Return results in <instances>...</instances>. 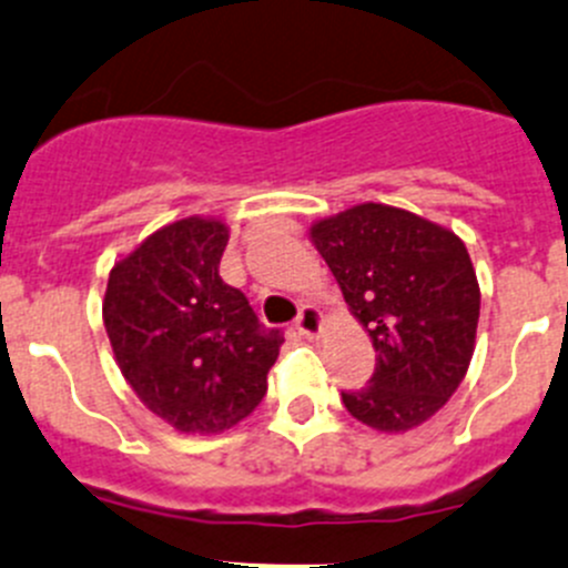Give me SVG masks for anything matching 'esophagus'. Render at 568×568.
I'll list each match as a JSON object with an SVG mask.
<instances>
[{"mask_svg": "<svg viewBox=\"0 0 568 568\" xmlns=\"http://www.w3.org/2000/svg\"><path fill=\"white\" fill-rule=\"evenodd\" d=\"M322 313H318V307L313 305H305L300 311V316H296V329H300L305 338H318L322 335Z\"/></svg>", "mask_w": 568, "mask_h": 568, "instance_id": "obj_1", "label": "esophagus"}]
</instances>
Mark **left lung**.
Segmentation results:
<instances>
[{
	"instance_id": "8db88e82",
	"label": "left lung",
	"mask_w": 568,
	"mask_h": 568,
	"mask_svg": "<svg viewBox=\"0 0 568 568\" xmlns=\"http://www.w3.org/2000/svg\"><path fill=\"white\" fill-rule=\"evenodd\" d=\"M346 305L377 352L372 379L344 390L346 410L405 433L442 410L475 355L480 285L453 230L390 205H355L311 227Z\"/></svg>"
}]
</instances>
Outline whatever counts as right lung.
<instances>
[{
    "mask_svg": "<svg viewBox=\"0 0 568 568\" xmlns=\"http://www.w3.org/2000/svg\"><path fill=\"white\" fill-rule=\"evenodd\" d=\"M230 230L180 219L110 268L102 302L115 363L138 399L180 433H222L266 396L283 335L219 277Z\"/></svg>",
    "mask_w": 568,
    "mask_h": 568,
    "instance_id": "right-lung-1",
    "label": "right lung"
}]
</instances>
